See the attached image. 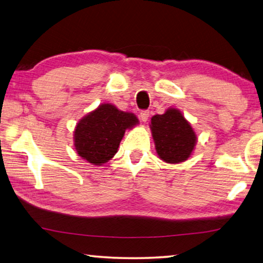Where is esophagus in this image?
Returning <instances> with one entry per match:
<instances>
[{"label": "esophagus", "mask_w": 263, "mask_h": 263, "mask_svg": "<svg viewBox=\"0 0 263 263\" xmlns=\"http://www.w3.org/2000/svg\"><path fill=\"white\" fill-rule=\"evenodd\" d=\"M149 110H142V112L140 113V120L142 122H146L148 121L149 119Z\"/></svg>", "instance_id": "1"}]
</instances>
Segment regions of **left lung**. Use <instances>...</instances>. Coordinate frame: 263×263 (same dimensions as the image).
I'll use <instances>...</instances> for the list:
<instances>
[{
  "instance_id": "left-lung-1",
  "label": "left lung",
  "mask_w": 263,
  "mask_h": 263,
  "mask_svg": "<svg viewBox=\"0 0 263 263\" xmlns=\"http://www.w3.org/2000/svg\"><path fill=\"white\" fill-rule=\"evenodd\" d=\"M151 134L158 157L168 164L185 162L196 145V134L180 110L168 108L151 118Z\"/></svg>"
}]
</instances>
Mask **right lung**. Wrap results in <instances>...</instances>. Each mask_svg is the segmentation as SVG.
Wrapping results in <instances>:
<instances>
[{"mask_svg": "<svg viewBox=\"0 0 263 263\" xmlns=\"http://www.w3.org/2000/svg\"><path fill=\"white\" fill-rule=\"evenodd\" d=\"M139 124L135 114L101 104L83 117L73 132V145L80 157L92 165L105 164L114 157L127 129Z\"/></svg>", "mask_w": 263, "mask_h": 263, "instance_id": "add662e5", "label": "right lung"}]
</instances>
